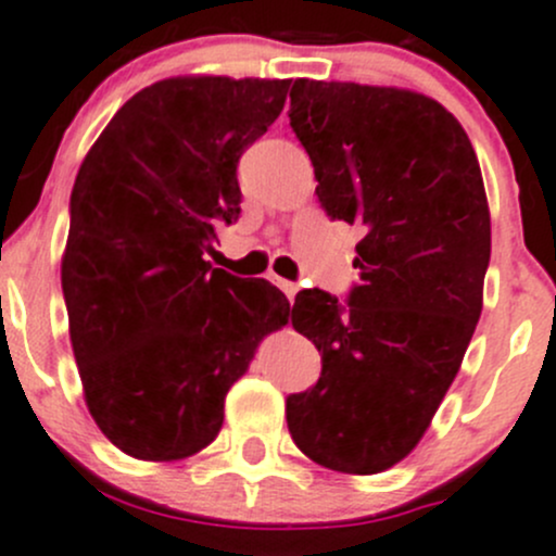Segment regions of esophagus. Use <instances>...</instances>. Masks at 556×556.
Here are the masks:
<instances>
[{
	"label": "esophagus",
	"instance_id": "1",
	"mask_svg": "<svg viewBox=\"0 0 556 556\" xmlns=\"http://www.w3.org/2000/svg\"><path fill=\"white\" fill-rule=\"evenodd\" d=\"M277 285H279V288H282V293H285V295H288V301H290V304H293L295 293H299V285L288 282V279H277Z\"/></svg>",
	"mask_w": 556,
	"mask_h": 556
}]
</instances>
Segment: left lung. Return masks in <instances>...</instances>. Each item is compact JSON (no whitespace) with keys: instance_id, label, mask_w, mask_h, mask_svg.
<instances>
[{"instance_id":"obj_1","label":"left lung","mask_w":556,"mask_h":556,"mask_svg":"<svg viewBox=\"0 0 556 556\" xmlns=\"http://www.w3.org/2000/svg\"><path fill=\"white\" fill-rule=\"evenodd\" d=\"M288 117L325 215L366 231L346 301L295 295L290 323L323 371L288 395V428L314 463L379 473L422 439L479 323L490 266L479 159L452 112L397 88L295 80Z\"/></svg>"}]
</instances>
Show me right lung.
I'll return each instance as SVG.
<instances>
[{
	"label": "right lung",
	"mask_w": 556,
	"mask_h": 556,
	"mask_svg": "<svg viewBox=\"0 0 556 556\" xmlns=\"http://www.w3.org/2000/svg\"><path fill=\"white\" fill-rule=\"evenodd\" d=\"M290 80L172 77L115 112L77 172L61 263L70 339L99 430L137 459H182L223 428L257 341L288 323L266 279L212 268L242 215L237 166Z\"/></svg>",
	"instance_id": "1"
}]
</instances>
